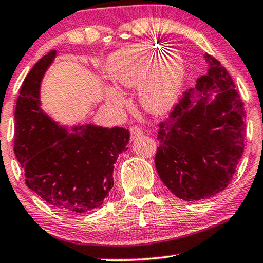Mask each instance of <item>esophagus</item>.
Returning a JSON list of instances; mask_svg holds the SVG:
<instances>
[{"label":"esophagus","mask_w":263,"mask_h":263,"mask_svg":"<svg viewBox=\"0 0 263 263\" xmlns=\"http://www.w3.org/2000/svg\"><path fill=\"white\" fill-rule=\"evenodd\" d=\"M130 138L132 140H135L138 139L139 136H141L143 134V130L140 127H136V125H133V127H130Z\"/></svg>","instance_id":"1"}]
</instances>
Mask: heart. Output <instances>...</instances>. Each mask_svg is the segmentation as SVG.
Here are the masks:
<instances>
[{
  "instance_id": "obj_1",
  "label": "heart",
  "mask_w": 263,
  "mask_h": 263,
  "mask_svg": "<svg viewBox=\"0 0 263 263\" xmlns=\"http://www.w3.org/2000/svg\"><path fill=\"white\" fill-rule=\"evenodd\" d=\"M107 69L118 85H140L142 106L153 114L174 105L185 75L184 59L178 50H161L149 43L118 50L107 61Z\"/></svg>"
}]
</instances>
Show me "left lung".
Wrapping results in <instances>:
<instances>
[{"label": "left lung", "instance_id": "1", "mask_svg": "<svg viewBox=\"0 0 263 263\" xmlns=\"http://www.w3.org/2000/svg\"><path fill=\"white\" fill-rule=\"evenodd\" d=\"M206 75L184 93L159 124L156 168L172 194L184 201L217 195L229 185L244 152L246 112L233 80L204 53Z\"/></svg>", "mask_w": 263, "mask_h": 263}]
</instances>
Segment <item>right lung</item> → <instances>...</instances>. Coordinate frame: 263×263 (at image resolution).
I'll return each instance as SVG.
<instances>
[{
	"mask_svg": "<svg viewBox=\"0 0 263 263\" xmlns=\"http://www.w3.org/2000/svg\"><path fill=\"white\" fill-rule=\"evenodd\" d=\"M57 55L51 50L27 74L15 109L14 153L26 185L57 211L91 212L114 186V165L127 151L129 132L92 123L68 128L42 109L43 78Z\"/></svg>",
	"mask_w": 263,
	"mask_h": 263,
	"instance_id": "obj_1",
	"label": "right lung"
}]
</instances>
